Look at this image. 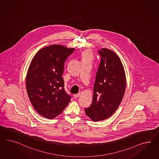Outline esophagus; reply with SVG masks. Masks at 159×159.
I'll use <instances>...</instances> for the list:
<instances>
[{
	"mask_svg": "<svg viewBox=\"0 0 159 159\" xmlns=\"http://www.w3.org/2000/svg\"><path fill=\"white\" fill-rule=\"evenodd\" d=\"M80 93H78V94H75L73 95V97H74V98H78L79 97H80Z\"/></svg>",
	"mask_w": 159,
	"mask_h": 159,
	"instance_id": "esophagus-1",
	"label": "esophagus"
}]
</instances>
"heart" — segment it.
<instances>
[{
	"mask_svg": "<svg viewBox=\"0 0 159 159\" xmlns=\"http://www.w3.org/2000/svg\"><path fill=\"white\" fill-rule=\"evenodd\" d=\"M83 61H89L91 62L93 60V55L91 52L89 50H86L82 52Z\"/></svg>",
	"mask_w": 159,
	"mask_h": 159,
	"instance_id": "obj_1",
	"label": "heart"
}]
</instances>
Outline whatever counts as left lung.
I'll list each match as a JSON object with an SVG mask.
<instances>
[{"instance_id":"obj_1","label":"left lung","mask_w":159,"mask_h":159,"mask_svg":"<svg viewBox=\"0 0 159 159\" xmlns=\"http://www.w3.org/2000/svg\"><path fill=\"white\" fill-rule=\"evenodd\" d=\"M100 63L96 74L93 102L85 113L94 121L107 119L115 112L126 87L125 69L120 58L107 48L99 50Z\"/></svg>"}]
</instances>
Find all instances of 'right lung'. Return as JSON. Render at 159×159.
Here are the masks:
<instances>
[{
    "mask_svg": "<svg viewBox=\"0 0 159 159\" xmlns=\"http://www.w3.org/2000/svg\"><path fill=\"white\" fill-rule=\"evenodd\" d=\"M74 48L59 44L40 49L30 62L26 78V91L35 111L47 119L61 114L71 99L62 77L65 62Z\"/></svg>",
    "mask_w": 159,
    "mask_h": 159,
    "instance_id": "add662e5",
    "label": "right lung"
}]
</instances>
